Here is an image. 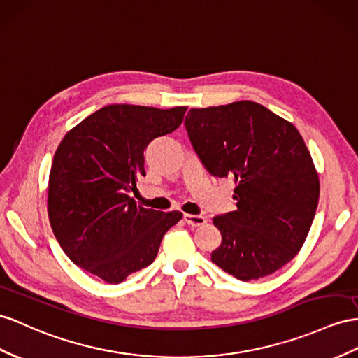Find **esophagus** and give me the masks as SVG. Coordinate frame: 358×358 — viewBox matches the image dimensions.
Here are the masks:
<instances>
[{
	"label": "esophagus",
	"instance_id": "1",
	"mask_svg": "<svg viewBox=\"0 0 358 358\" xmlns=\"http://www.w3.org/2000/svg\"><path fill=\"white\" fill-rule=\"evenodd\" d=\"M185 221L190 225V227H203V225H206V222H207V219L204 217V216H201V215H185Z\"/></svg>",
	"mask_w": 358,
	"mask_h": 358
}]
</instances>
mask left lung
<instances>
[{
    "label": "left lung",
    "instance_id": "obj_1",
    "mask_svg": "<svg viewBox=\"0 0 358 358\" xmlns=\"http://www.w3.org/2000/svg\"><path fill=\"white\" fill-rule=\"evenodd\" d=\"M186 130L207 171L233 178L236 210L215 216L222 243L212 262L237 280H259L304 245L319 177L304 139L286 119L252 101L192 108Z\"/></svg>",
    "mask_w": 358,
    "mask_h": 358
}]
</instances>
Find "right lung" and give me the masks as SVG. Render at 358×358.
Returning <instances> with one entry per match:
<instances>
[{
  "mask_svg": "<svg viewBox=\"0 0 358 358\" xmlns=\"http://www.w3.org/2000/svg\"><path fill=\"white\" fill-rule=\"evenodd\" d=\"M187 107L112 104L63 137L48 181V217L62 250L106 282L151 264L181 212L145 208L131 198L145 177L143 151L181 125Z\"/></svg>",
  "mask_w": 358,
  "mask_h": 358,
  "instance_id": "add662e5",
  "label": "right lung"
}]
</instances>
